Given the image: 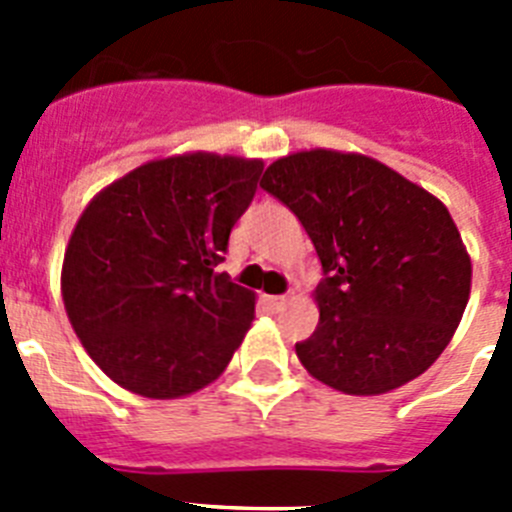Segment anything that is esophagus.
Returning a JSON list of instances; mask_svg holds the SVG:
<instances>
[{"instance_id":"1","label":"esophagus","mask_w":512,"mask_h":512,"mask_svg":"<svg viewBox=\"0 0 512 512\" xmlns=\"http://www.w3.org/2000/svg\"><path fill=\"white\" fill-rule=\"evenodd\" d=\"M266 305H269L271 310H282V307L287 305V297H284V295H277V297H266Z\"/></svg>"}]
</instances>
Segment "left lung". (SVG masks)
I'll return each instance as SVG.
<instances>
[{"label": "left lung", "mask_w": 512, "mask_h": 512, "mask_svg": "<svg viewBox=\"0 0 512 512\" xmlns=\"http://www.w3.org/2000/svg\"><path fill=\"white\" fill-rule=\"evenodd\" d=\"M261 187L295 212L323 264L320 323L295 351L346 395H384L449 346L472 287V261L449 210L361 153L300 151Z\"/></svg>", "instance_id": "1"}]
</instances>
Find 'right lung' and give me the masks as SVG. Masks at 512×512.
Returning a JSON list of instances; mask_svg holds the SVG:
<instances>
[{
    "label": "right lung",
    "instance_id": "add662e5",
    "mask_svg": "<svg viewBox=\"0 0 512 512\" xmlns=\"http://www.w3.org/2000/svg\"><path fill=\"white\" fill-rule=\"evenodd\" d=\"M261 171L259 158H158L81 212L63 256V305L112 382L174 400L225 372L256 297L215 269Z\"/></svg>",
    "mask_w": 512,
    "mask_h": 512
}]
</instances>
